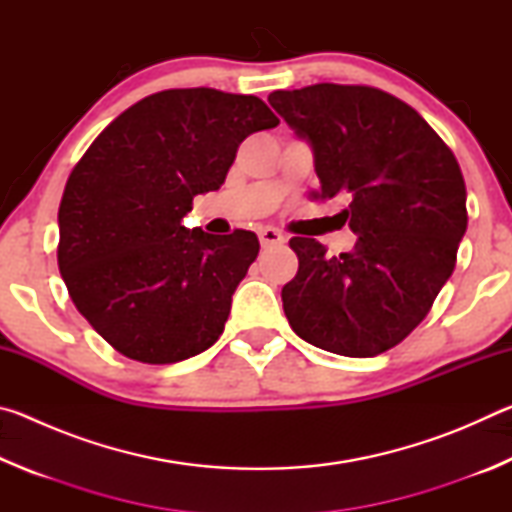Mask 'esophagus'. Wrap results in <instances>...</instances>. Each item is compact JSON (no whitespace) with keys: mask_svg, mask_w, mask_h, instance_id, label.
<instances>
[{"mask_svg":"<svg viewBox=\"0 0 512 512\" xmlns=\"http://www.w3.org/2000/svg\"><path fill=\"white\" fill-rule=\"evenodd\" d=\"M259 244H262L264 248L282 246L284 244V235L277 228H271V225H266V228L259 230Z\"/></svg>","mask_w":512,"mask_h":512,"instance_id":"obj_1","label":"esophagus"}]
</instances>
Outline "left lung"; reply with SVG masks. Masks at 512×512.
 <instances>
[{
    "label": "left lung",
    "instance_id": "1",
    "mask_svg": "<svg viewBox=\"0 0 512 512\" xmlns=\"http://www.w3.org/2000/svg\"><path fill=\"white\" fill-rule=\"evenodd\" d=\"M314 151L318 198L343 196L357 244L327 257L293 237L298 273L282 289L300 339L343 357H375L404 341L456 266L467 230L461 167L411 106L368 85L318 83L268 94Z\"/></svg>",
    "mask_w": 512,
    "mask_h": 512
}]
</instances>
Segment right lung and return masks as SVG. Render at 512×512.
<instances>
[{"label":"right lung","instance_id":"right-lung-1","mask_svg":"<svg viewBox=\"0 0 512 512\" xmlns=\"http://www.w3.org/2000/svg\"><path fill=\"white\" fill-rule=\"evenodd\" d=\"M280 124L253 94L164 90L121 112L69 173L58 268L81 316L142 363H176L223 334L232 293L259 253L255 232L187 230L248 135Z\"/></svg>","mask_w":512,"mask_h":512}]
</instances>
